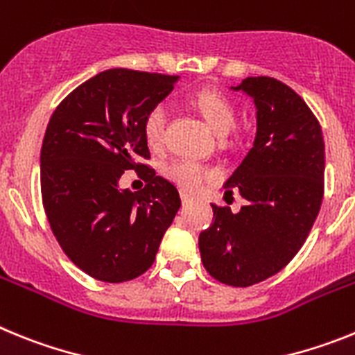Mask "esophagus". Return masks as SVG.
<instances>
[{
    "mask_svg": "<svg viewBox=\"0 0 355 355\" xmlns=\"http://www.w3.org/2000/svg\"><path fill=\"white\" fill-rule=\"evenodd\" d=\"M181 199H183V202H184V205H188V202H192V200H193V197L192 196H190V193H181Z\"/></svg>",
    "mask_w": 355,
    "mask_h": 355,
    "instance_id": "obj_1",
    "label": "esophagus"
}]
</instances>
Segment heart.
<instances>
[{
    "label": "heart",
    "mask_w": 355,
    "mask_h": 355,
    "mask_svg": "<svg viewBox=\"0 0 355 355\" xmlns=\"http://www.w3.org/2000/svg\"><path fill=\"white\" fill-rule=\"evenodd\" d=\"M188 101L205 117V121L208 122L209 128L215 133L225 135L234 126V119H236L234 105L220 90L200 89L188 97ZM165 126H167V108H165V105L159 103V105L150 106L142 122L144 137L150 147L156 149V147L162 146ZM163 174L187 192H197L215 178V171L211 167L190 158L172 159L171 163L163 167Z\"/></svg>",
    "instance_id": "heart-1"
}]
</instances>
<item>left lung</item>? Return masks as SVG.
I'll list each match as a JSON object with an SVG mask.
<instances>
[{"mask_svg":"<svg viewBox=\"0 0 355 355\" xmlns=\"http://www.w3.org/2000/svg\"><path fill=\"white\" fill-rule=\"evenodd\" d=\"M241 90L256 105V139L225 181V196L247 200L238 213L211 205L213 224L199 236L211 277L245 288L272 277L304 245L324 199L325 146L309 106L288 85L245 78Z\"/></svg>","mask_w":355,"mask_h":355,"instance_id":"left-lung-1","label":"left lung"}]
</instances>
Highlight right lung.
<instances>
[{
    "instance_id": "add662e5",
    "label": "right lung",
    "mask_w": 355,
    "mask_h": 355,
    "mask_svg": "<svg viewBox=\"0 0 355 355\" xmlns=\"http://www.w3.org/2000/svg\"><path fill=\"white\" fill-rule=\"evenodd\" d=\"M180 76L108 69L72 90L49 119L40 149V192L49 225L78 268L124 283L150 268L181 206L178 188L149 159L142 122ZM143 168L140 193L121 191L124 170Z\"/></svg>"
}]
</instances>
